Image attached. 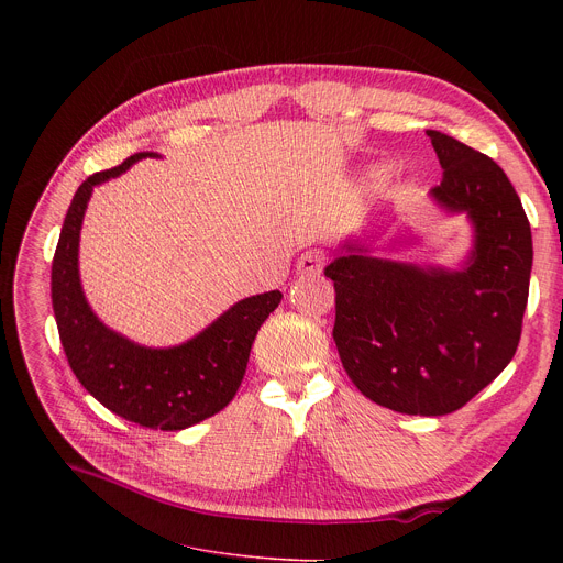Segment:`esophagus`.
<instances>
[{
	"instance_id": "34e87169",
	"label": "esophagus",
	"mask_w": 563,
	"mask_h": 563,
	"mask_svg": "<svg viewBox=\"0 0 563 563\" xmlns=\"http://www.w3.org/2000/svg\"><path fill=\"white\" fill-rule=\"evenodd\" d=\"M327 260H329V255L323 253V249H308V251H303L301 253V257H299V264H297V272L301 274V276H314V274H319L321 269H323V264H327Z\"/></svg>"
}]
</instances>
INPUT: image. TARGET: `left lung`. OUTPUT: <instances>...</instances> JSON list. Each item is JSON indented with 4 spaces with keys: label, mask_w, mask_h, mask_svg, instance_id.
Returning a JSON list of instances; mask_svg holds the SVG:
<instances>
[{
    "label": "left lung",
    "mask_w": 563,
    "mask_h": 563,
    "mask_svg": "<svg viewBox=\"0 0 563 563\" xmlns=\"http://www.w3.org/2000/svg\"><path fill=\"white\" fill-rule=\"evenodd\" d=\"M427 136L445 168L433 196L475 223L470 264L424 272L342 255L323 272L335 285L333 340L353 386L406 416H448L511 363L531 272L529 221L505 170L454 136Z\"/></svg>",
    "instance_id": "left-lung-1"
}]
</instances>
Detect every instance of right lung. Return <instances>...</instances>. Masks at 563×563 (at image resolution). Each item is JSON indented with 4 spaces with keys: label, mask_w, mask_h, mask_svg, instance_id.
I'll list each match as a JSON object with an SVG mask.
<instances>
[{
    "label": "right lung",
    "mask_w": 563,
    "mask_h": 563,
    "mask_svg": "<svg viewBox=\"0 0 563 563\" xmlns=\"http://www.w3.org/2000/svg\"><path fill=\"white\" fill-rule=\"evenodd\" d=\"M143 157L153 155L136 153L79 185L52 260V308L68 365L88 393L139 427L180 431L212 418L232 401L246 374L255 335L283 294L274 289L234 303L212 327L173 349H145L102 327L79 285L81 219L93 187Z\"/></svg>",
    "instance_id": "right-lung-1"
}]
</instances>
